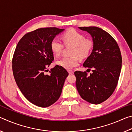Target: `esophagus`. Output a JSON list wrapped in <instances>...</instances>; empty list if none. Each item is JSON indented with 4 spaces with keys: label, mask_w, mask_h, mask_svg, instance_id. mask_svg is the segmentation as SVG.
<instances>
[{
    "label": "esophagus",
    "mask_w": 132,
    "mask_h": 132,
    "mask_svg": "<svg viewBox=\"0 0 132 132\" xmlns=\"http://www.w3.org/2000/svg\"><path fill=\"white\" fill-rule=\"evenodd\" d=\"M68 71L69 72V74H73V71L71 70H68Z\"/></svg>",
    "instance_id": "obj_1"
}]
</instances>
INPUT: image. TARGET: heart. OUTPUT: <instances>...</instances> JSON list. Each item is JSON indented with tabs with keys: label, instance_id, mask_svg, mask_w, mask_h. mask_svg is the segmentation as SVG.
Masks as SVG:
<instances>
[{
	"label": "heart",
	"instance_id": "obj_1",
	"mask_svg": "<svg viewBox=\"0 0 132 132\" xmlns=\"http://www.w3.org/2000/svg\"><path fill=\"white\" fill-rule=\"evenodd\" d=\"M62 39L66 45H72L70 57H63L56 62L58 65L66 69H72L79 63V59L88 57L93 50L92 40L86 38L85 35L75 29H70L62 35ZM63 44L58 39H53L51 43V49L53 55L59 56L63 48Z\"/></svg>",
	"mask_w": 132,
	"mask_h": 132
}]
</instances>
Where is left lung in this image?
Instances as JSON below:
<instances>
[{
  "instance_id": "1",
  "label": "left lung",
  "mask_w": 132,
  "mask_h": 132,
  "mask_svg": "<svg viewBox=\"0 0 132 132\" xmlns=\"http://www.w3.org/2000/svg\"><path fill=\"white\" fill-rule=\"evenodd\" d=\"M93 38V49L83 66L93 71H76L77 90L82 99L93 104L106 100L117 87L122 68V56L117 41L111 35L97 27H79Z\"/></svg>"
}]
</instances>
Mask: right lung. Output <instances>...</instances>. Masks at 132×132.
I'll return each instance as SVG.
<instances>
[{
	"label": "right lung",
	"mask_w": 132,
	"mask_h": 132,
	"mask_svg": "<svg viewBox=\"0 0 132 132\" xmlns=\"http://www.w3.org/2000/svg\"><path fill=\"white\" fill-rule=\"evenodd\" d=\"M64 29L38 28L27 33L18 42L12 59L15 81L21 92L35 105L50 106L59 99L69 73L59 65L45 74L54 59L51 41Z\"/></svg>",
	"instance_id": "1"
}]
</instances>
